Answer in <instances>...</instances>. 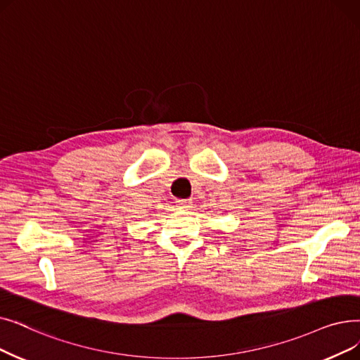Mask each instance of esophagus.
I'll list each match as a JSON object with an SVG mask.
<instances>
[{"label": "esophagus", "mask_w": 360, "mask_h": 360, "mask_svg": "<svg viewBox=\"0 0 360 360\" xmlns=\"http://www.w3.org/2000/svg\"><path fill=\"white\" fill-rule=\"evenodd\" d=\"M191 200H176V207L179 210H188L193 205H191Z\"/></svg>", "instance_id": "obj_1"}]
</instances>
